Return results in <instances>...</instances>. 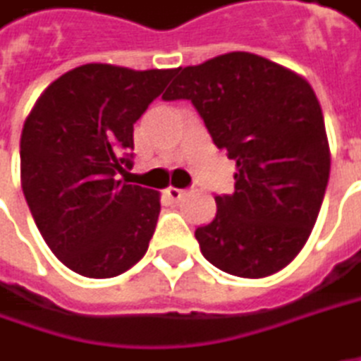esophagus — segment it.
Here are the masks:
<instances>
[{
  "mask_svg": "<svg viewBox=\"0 0 361 361\" xmlns=\"http://www.w3.org/2000/svg\"><path fill=\"white\" fill-rule=\"evenodd\" d=\"M165 194H167V198H171V200H181L183 196H185V190H180V188H167L165 190Z\"/></svg>",
  "mask_w": 361,
  "mask_h": 361,
  "instance_id": "1",
  "label": "esophagus"
}]
</instances>
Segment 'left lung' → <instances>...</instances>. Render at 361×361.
Instances as JSON below:
<instances>
[{"label": "left lung", "mask_w": 361, "mask_h": 361, "mask_svg": "<svg viewBox=\"0 0 361 361\" xmlns=\"http://www.w3.org/2000/svg\"><path fill=\"white\" fill-rule=\"evenodd\" d=\"M165 101L188 99L216 148L235 161V192L214 196V219L196 229L202 256L235 277H269L304 247L331 171L320 103L306 78L231 51L178 70Z\"/></svg>", "instance_id": "8db88e82"}]
</instances>
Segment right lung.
<instances>
[{
	"label": "right lung",
	"instance_id": "add662e5",
	"mask_svg": "<svg viewBox=\"0 0 361 361\" xmlns=\"http://www.w3.org/2000/svg\"><path fill=\"white\" fill-rule=\"evenodd\" d=\"M176 72L84 63L51 82L24 121V198L51 252L82 277H117L147 254L161 196L126 176L134 123Z\"/></svg>",
	"mask_w": 361,
	"mask_h": 361
}]
</instances>
